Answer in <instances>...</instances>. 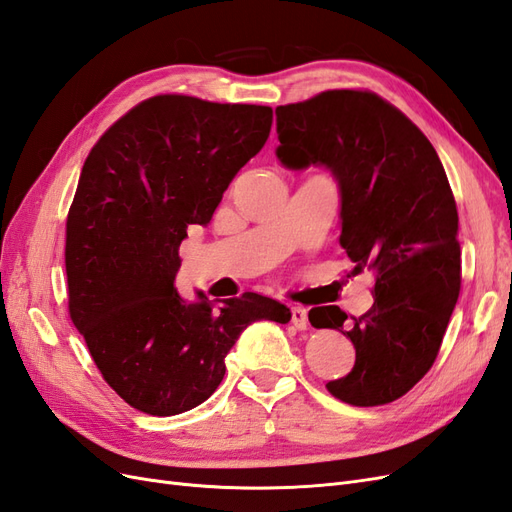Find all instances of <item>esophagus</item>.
I'll use <instances>...</instances> for the list:
<instances>
[{
  "label": "esophagus",
  "mask_w": 512,
  "mask_h": 512,
  "mask_svg": "<svg viewBox=\"0 0 512 512\" xmlns=\"http://www.w3.org/2000/svg\"><path fill=\"white\" fill-rule=\"evenodd\" d=\"M292 324L297 327L299 331H305L309 327V320H307V309L301 307V305H294L292 309Z\"/></svg>",
  "instance_id": "1"
}]
</instances>
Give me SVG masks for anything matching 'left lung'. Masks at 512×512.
<instances>
[{"instance_id": "8db88e82", "label": "left lung", "mask_w": 512, "mask_h": 512, "mask_svg": "<svg viewBox=\"0 0 512 512\" xmlns=\"http://www.w3.org/2000/svg\"><path fill=\"white\" fill-rule=\"evenodd\" d=\"M277 160L324 166L339 188V243L352 275L376 277L374 305L350 318L314 307L316 329L342 331L356 350L348 376L327 384L350 406L406 395L436 361L461 288L459 215L427 136L371 91L333 89L275 108Z\"/></svg>"}]
</instances>
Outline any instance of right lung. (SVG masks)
Segmentation results:
<instances>
[{"label":"right lung","instance_id":"1","mask_svg":"<svg viewBox=\"0 0 512 512\" xmlns=\"http://www.w3.org/2000/svg\"><path fill=\"white\" fill-rule=\"evenodd\" d=\"M269 106L156 96L104 132L81 170L66 224L68 305L102 378L151 416L203 404L256 320L286 324L280 301L224 303L175 288L188 226H207L230 181L265 147Z\"/></svg>","mask_w":512,"mask_h":512}]
</instances>
